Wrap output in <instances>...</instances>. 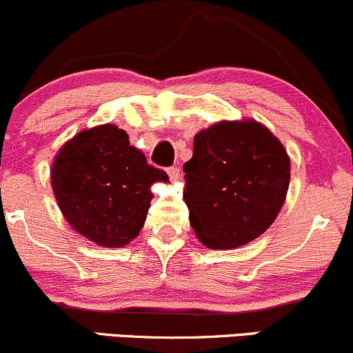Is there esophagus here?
Wrapping results in <instances>:
<instances>
[{"label":"esophagus","instance_id":"obj_1","mask_svg":"<svg viewBox=\"0 0 353 353\" xmlns=\"http://www.w3.org/2000/svg\"><path fill=\"white\" fill-rule=\"evenodd\" d=\"M168 175L173 181H176L178 178H180V170H178L176 166H172V168H168Z\"/></svg>","mask_w":353,"mask_h":353}]
</instances>
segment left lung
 Here are the masks:
<instances>
[{
	"instance_id": "left-lung-1",
	"label": "left lung",
	"mask_w": 353,
	"mask_h": 353,
	"mask_svg": "<svg viewBox=\"0 0 353 353\" xmlns=\"http://www.w3.org/2000/svg\"><path fill=\"white\" fill-rule=\"evenodd\" d=\"M183 172L190 225L210 249L239 248L266 232L290 187L286 150L252 119L221 121L196 132Z\"/></svg>"
}]
</instances>
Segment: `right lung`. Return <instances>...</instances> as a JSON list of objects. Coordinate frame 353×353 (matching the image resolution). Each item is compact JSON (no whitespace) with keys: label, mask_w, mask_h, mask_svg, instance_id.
<instances>
[{"label":"right lung","mask_w":353,"mask_h":353,"mask_svg":"<svg viewBox=\"0 0 353 353\" xmlns=\"http://www.w3.org/2000/svg\"><path fill=\"white\" fill-rule=\"evenodd\" d=\"M50 178L72 229L104 248H123L138 236L153 199L150 187L168 181L114 124L84 130L67 141Z\"/></svg>","instance_id":"1"}]
</instances>
